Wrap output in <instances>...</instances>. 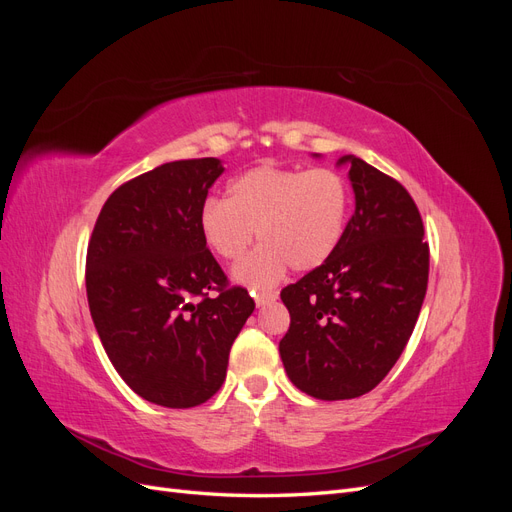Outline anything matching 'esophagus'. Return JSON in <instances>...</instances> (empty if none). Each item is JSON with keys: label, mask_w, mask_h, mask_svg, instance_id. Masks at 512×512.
Returning a JSON list of instances; mask_svg holds the SVG:
<instances>
[{"label": "esophagus", "mask_w": 512, "mask_h": 512, "mask_svg": "<svg viewBox=\"0 0 512 512\" xmlns=\"http://www.w3.org/2000/svg\"><path fill=\"white\" fill-rule=\"evenodd\" d=\"M252 294H254V301H256L258 307L267 305V303H271V301L277 299V290H256V292H252Z\"/></svg>", "instance_id": "esophagus-1"}]
</instances>
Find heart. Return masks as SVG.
<instances>
[{"label":"heart","instance_id":"b5f03b06","mask_svg":"<svg viewBox=\"0 0 512 512\" xmlns=\"http://www.w3.org/2000/svg\"><path fill=\"white\" fill-rule=\"evenodd\" d=\"M350 188L333 168H284L262 164L228 183V198H207L198 228L213 254L239 260L258 232L262 243L235 277L250 286L275 284L290 265L312 271L344 237Z\"/></svg>","mask_w":512,"mask_h":512}]
</instances>
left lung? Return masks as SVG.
<instances>
[{
	"instance_id": "obj_1",
	"label": "left lung",
	"mask_w": 512,
	"mask_h": 512,
	"mask_svg": "<svg viewBox=\"0 0 512 512\" xmlns=\"http://www.w3.org/2000/svg\"><path fill=\"white\" fill-rule=\"evenodd\" d=\"M356 207L335 252L282 290L280 342L292 384L324 401L352 399L384 380L404 352L429 280V243L408 190L346 156Z\"/></svg>"
}]
</instances>
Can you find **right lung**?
I'll return each mask as SVG.
<instances>
[{
	"instance_id": "obj_1",
	"label": "right lung",
	"mask_w": 512,
	"mask_h": 512,
	"mask_svg": "<svg viewBox=\"0 0 512 512\" xmlns=\"http://www.w3.org/2000/svg\"><path fill=\"white\" fill-rule=\"evenodd\" d=\"M215 158L168 162L108 196L87 245L89 312L117 374L164 408L205 404L254 299L230 286L198 228Z\"/></svg>"
}]
</instances>
